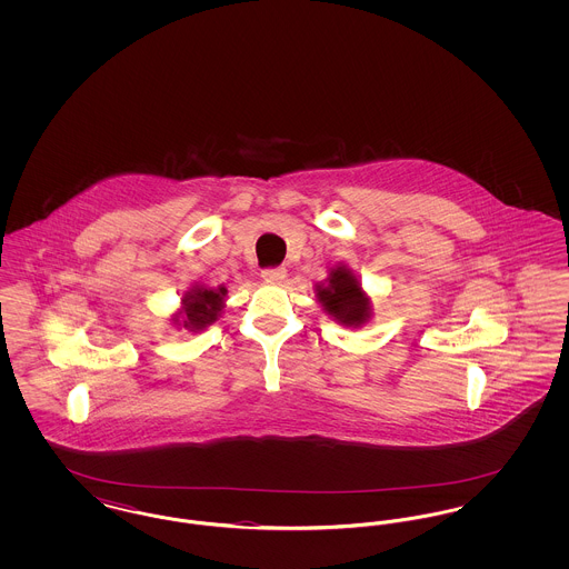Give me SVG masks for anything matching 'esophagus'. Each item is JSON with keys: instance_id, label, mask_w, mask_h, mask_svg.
<instances>
[{"instance_id": "esophagus-1", "label": "esophagus", "mask_w": 569, "mask_h": 569, "mask_svg": "<svg viewBox=\"0 0 569 569\" xmlns=\"http://www.w3.org/2000/svg\"><path fill=\"white\" fill-rule=\"evenodd\" d=\"M260 277L269 283H279L283 277H286V269L283 267H272V269H264L260 272Z\"/></svg>"}]
</instances>
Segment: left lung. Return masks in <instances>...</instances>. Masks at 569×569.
I'll list each match as a JSON object with an SVG mask.
<instances>
[{
    "instance_id": "8db88e82",
    "label": "left lung",
    "mask_w": 569,
    "mask_h": 569,
    "mask_svg": "<svg viewBox=\"0 0 569 569\" xmlns=\"http://www.w3.org/2000/svg\"><path fill=\"white\" fill-rule=\"evenodd\" d=\"M318 298L326 311L341 325L360 326L369 318V298L348 269H332L328 283L318 286Z\"/></svg>"
}]
</instances>
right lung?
<instances>
[{
  "label": "right lung",
  "instance_id": "add662e5",
  "mask_svg": "<svg viewBox=\"0 0 569 569\" xmlns=\"http://www.w3.org/2000/svg\"><path fill=\"white\" fill-rule=\"evenodd\" d=\"M223 297H226V288H217V290L196 288L188 292V297L183 298V305H186L183 326L190 330H200L204 326L213 325L217 316L221 313Z\"/></svg>",
  "mask_w": 569,
  "mask_h": 569
}]
</instances>
